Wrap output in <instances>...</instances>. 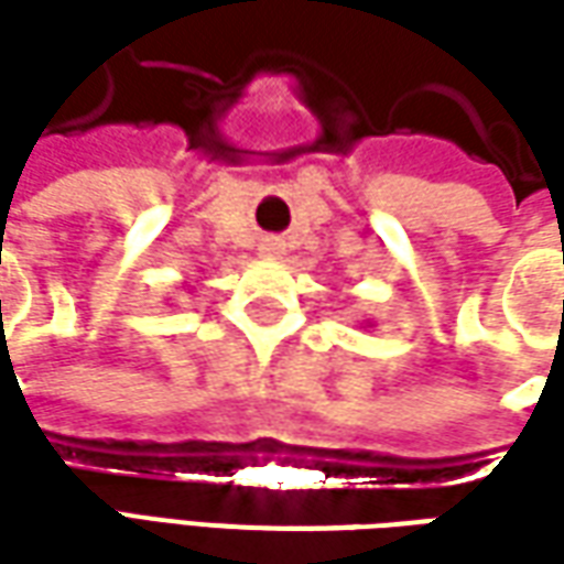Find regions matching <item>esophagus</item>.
I'll return each instance as SVG.
<instances>
[{
  "label": "esophagus",
  "instance_id": "obj_1",
  "mask_svg": "<svg viewBox=\"0 0 564 564\" xmlns=\"http://www.w3.org/2000/svg\"><path fill=\"white\" fill-rule=\"evenodd\" d=\"M282 241H279V238H263V241H260V253H263V257H279V253H282Z\"/></svg>",
  "mask_w": 564,
  "mask_h": 564
}]
</instances>
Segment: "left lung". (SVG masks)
<instances>
[{
  "instance_id": "obj_1",
  "label": "left lung",
  "mask_w": 564,
  "mask_h": 564,
  "mask_svg": "<svg viewBox=\"0 0 564 564\" xmlns=\"http://www.w3.org/2000/svg\"><path fill=\"white\" fill-rule=\"evenodd\" d=\"M367 326H373V323H367Z\"/></svg>"
}]
</instances>
